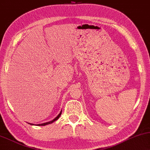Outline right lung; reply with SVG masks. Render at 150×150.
<instances>
[{"label":"right lung","instance_id":"right-lung-1","mask_svg":"<svg viewBox=\"0 0 150 150\" xmlns=\"http://www.w3.org/2000/svg\"><path fill=\"white\" fill-rule=\"evenodd\" d=\"M61 112H62V110H61V111L60 112V113H59V114L57 116V117H55V118L53 120L50 121V122H46V123H43V124H37V126H45V125H47V124H52V123H53L54 122H55L56 120H57L58 119H59V117H60L61 115ZM30 124V125H34V124Z\"/></svg>","mask_w":150,"mask_h":150}]
</instances>
